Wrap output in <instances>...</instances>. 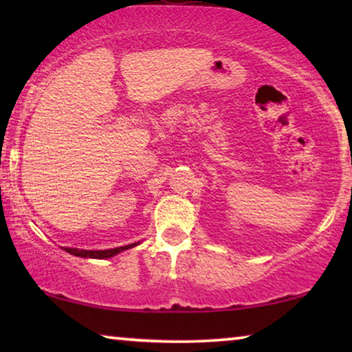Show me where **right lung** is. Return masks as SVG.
Returning a JSON list of instances; mask_svg holds the SVG:
<instances>
[{
    "mask_svg": "<svg viewBox=\"0 0 352 352\" xmlns=\"http://www.w3.org/2000/svg\"><path fill=\"white\" fill-rule=\"evenodd\" d=\"M138 243H131V245H124V247H117V248H110V250H80V248H70V247H62L67 253L75 254V256L80 258H93V259H107L112 258L115 254L124 252V250H129L133 247H136Z\"/></svg>",
    "mask_w": 352,
    "mask_h": 352,
    "instance_id": "add662e5",
    "label": "right lung"
}]
</instances>
